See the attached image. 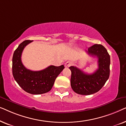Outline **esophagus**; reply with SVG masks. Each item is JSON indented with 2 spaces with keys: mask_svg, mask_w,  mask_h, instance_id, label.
<instances>
[{
  "mask_svg": "<svg viewBox=\"0 0 126 126\" xmlns=\"http://www.w3.org/2000/svg\"><path fill=\"white\" fill-rule=\"evenodd\" d=\"M72 64V63L71 61H67L66 63H65V68H68V67H69L70 66H71Z\"/></svg>",
  "mask_w": 126,
  "mask_h": 126,
  "instance_id": "esophagus-1",
  "label": "esophagus"
}]
</instances>
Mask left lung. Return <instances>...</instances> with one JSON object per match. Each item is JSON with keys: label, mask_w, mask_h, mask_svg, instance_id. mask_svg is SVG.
I'll return each instance as SVG.
<instances>
[{"label": "left lung", "mask_w": 126, "mask_h": 126, "mask_svg": "<svg viewBox=\"0 0 126 126\" xmlns=\"http://www.w3.org/2000/svg\"><path fill=\"white\" fill-rule=\"evenodd\" d=\"M90 56L98 58V69L92 74H87L77 67H69L72 75L70 84L77 94L89 95L102 88L110 76V56L104 46L95 44L86 51Z\"/></svg>", "instance_id": "8db88e82"}]
</instances>
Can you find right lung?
<instances>
[{"instance_id":"obj_1","label":"right lung","mask_w":126,"mask_h":126,"mask_svg":"<svg viewBox=\"0 0 126 126\" xmlns=\"http://www.w3.org/2000/svg\"><path fill=\"white\" fill-rule=\"evenodd\" d=\"M32 41H24L15 50L13 57V75L18 85L26 92L43 94L51 90L57 77L65 67L63 65L60 66L50 65L39 71H32L25 68L21 61L22 53L26 46Z\"/></svg>"}]
</instances>
